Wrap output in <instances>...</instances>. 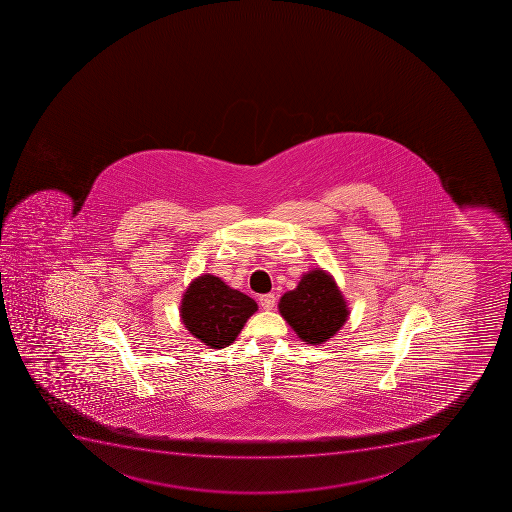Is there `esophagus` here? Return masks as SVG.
Listing matches in <instances>:
<instances>
[{
	"mask_svg": "<svg viewBox=\"0 0 512 512\" xmlns=\"http://www.w3.org/2000/svg\"><path fill=\"white\" fill-rule=\"evenodd\" d=\"M259 304L266 311H271L276 306V296L274 294H263V296H259Z\"/></svg>",
	"mask_w": 512,
	"mask_h": 512,
	"instance_id": "34e87169",
	"label": "esophagus"
}]
</instances>
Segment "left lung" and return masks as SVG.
Segmentation results:
<instances>
[{
	"label": "left lung",
	"instance_id": "left-lung-1",
	"mask_svg": "<svg viewBox=\"0 0 512 512\" xmlns=\"http://www.w3.org/2000/svg\"><path fill=\"white\" fill-rule=\"evenodd\" d=\"M281 316L307 344H322L344 325L349 311L334 279L322 269L302 276L299 286L281 297Z\"/></svg>",
	"mask_w": 512,
	"mask_h": 512
}]
</instances>
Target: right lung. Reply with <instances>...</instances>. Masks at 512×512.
<instances>
[{
    "label": "right lung",
    "mask_w": 512,
    "mask_h": 512,
    "mask_svg": "<svg viewBox=\"0 0 512 512\" xmlns=\"http://www.w3.org/2000/svg\"><path fill=\"white\" fill-rule=\"evenodd\" d=\"M258 304L243 292L231 289L220 277L205 274L190 284L182 301V319L196 339L211 349L233 344Z\"/></svg>",
    "instance_id": "right-lung-1"
}]
</instances>
